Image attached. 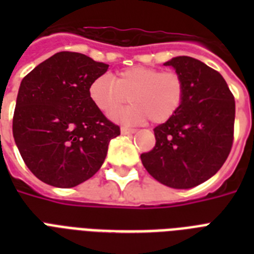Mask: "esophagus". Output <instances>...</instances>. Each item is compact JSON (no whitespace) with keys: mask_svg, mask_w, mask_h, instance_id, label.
Segmentation results:
<instances>
[{"mask_svg":"<svg viewBox=\"0 0 254 254\" xmlns=\"http://www.w3.org/2000/svg\"><path fill=\"white\" fill-rule=\"evenodd\" d=\"M133 133H135V129H130V127H121V134H133Z\"/></svg>","mask_w":254,"mask_h":254,"instance_id":"obj_1","label":"esophagus"}]
</instances>
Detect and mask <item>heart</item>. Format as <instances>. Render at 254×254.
I'll return each instance as SVG.
<instances>
[{
	"mask_svg": "<svg viewBox=\"0 0 254 254\" xmlns=\"http://www.w3.org/2000/svg\"><path fill=\"white\" fill-rule=\"evenodd\" d=\"M185 93L179 73L145 65L123 69L115 80L109 75H100L88 88L89 99L104 115H111L131 100L130 107L111 116L123 124H141L147 119L154 124L166 123L181 109Z\"/></svg>",
	"mask_w": 254,
	"mask_h": 254,
	"instance_id": "1",
	"label": "heart"
}]
</instances>
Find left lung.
Returning a JSON list of instances; mask_svg holds the SVG:
<instances>
[{"instance_id": "obj_1", "label": "left lung", "mask_w": 254, "mask_h": 254, "mask_svg": "<svg viewBox=\"0 0 254 254\" xmlns=\"http://www.w3.org/2000/svg\"><path fill=\"white\" fill-rule=\"evenodd\" d=\"M183 77L185 100L174 117L154 127L155 146L141 154L151 177L191 189L220 170L233 142L235 97L220 73L190 57L166 62Z\"/></svg>"}]
</instances>
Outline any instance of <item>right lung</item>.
<instances>
[{"label": "right lung", "instance_id": "1", "mask_svg": "<svg viewBox=\"0 0 254 254\" xmlns=\"http://www.w3.org/2000/svg\"><path fill=\"white\" fill-rule=\"evenodd\" d=\"M109 65L84 54L62 51L21 81L13 135L22 159L47 185L69 189L100 170L120 127L93 105L92 80Z\"/></svg>", "mask_w": 254, "mask_h": 254}]
</instances>
